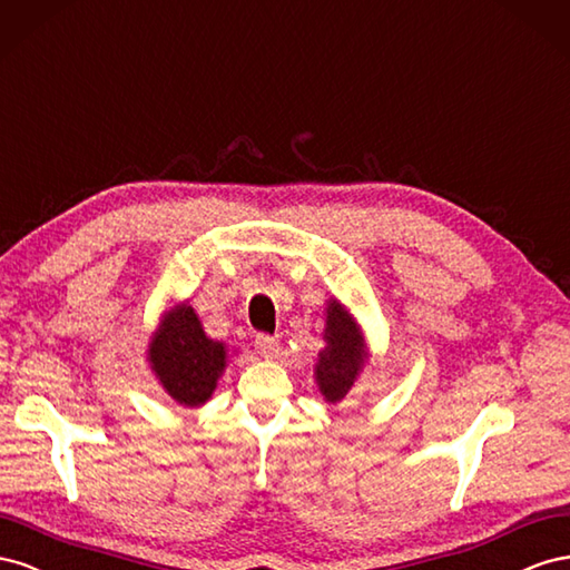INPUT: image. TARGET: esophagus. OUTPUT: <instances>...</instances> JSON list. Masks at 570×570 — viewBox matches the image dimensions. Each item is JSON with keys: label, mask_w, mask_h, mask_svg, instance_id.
Returning a JSON list of instances; mask_svg holds the SVG:
<instances>
[{"label": "esophagus", "mask_w": 570, "mask_h": 570, "mask_svg": "<svg viewBox=\"0 0 570 570\" xmlns=\"http://www.w3.org/2000/svg\"><path fill=\"white\" fill-rule=\"evenodd\" d=\"M255 348L263 357H274L276 353H279L282 346H279V338H274L269 334H257L255 336Z\"/></svg>", "instance_id": "esophagus-1"}]
</instances>
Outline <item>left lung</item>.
I'll return each instance as SVG.
<instances>
[{"instance_id":"obj_1","label":"left lung","mask_w":570,"mask_h":570,"mask_svg":"<svg viewBox=\"0 0 570 570\" xmlns=\"http://www.w3.org/2000/svg\"><path fill=\"white\" fill-rule=\"evenodd\" d=\"M322 336L327 346L317 353L315 382L324 401L338 403L351 392L367 363V346L355 317L336 298L327 303V324Z\"/></svg>"}]
</instances>
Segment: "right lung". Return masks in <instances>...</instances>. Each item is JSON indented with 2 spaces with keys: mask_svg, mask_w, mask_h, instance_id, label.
Wrapping results in <instances>:
<instances>
[{
  "mask_svg": "<svg viewBox=\"0 0 570 570\" xmlns=\"http://www.w3.org/2000/svg\"><path fill=\"white\" fill-rule=\"evenodd\" d=\"M148 361L165 392L176 403L195 409L217 389L226 367V346L209 338L193 307L181 303L161 317L148 346Z\"/></svg>",
  "mask_w": 570,
  "mask_h": 570,
  "instance_id": "1",
  "label": "right lung"
}]
</instances>
